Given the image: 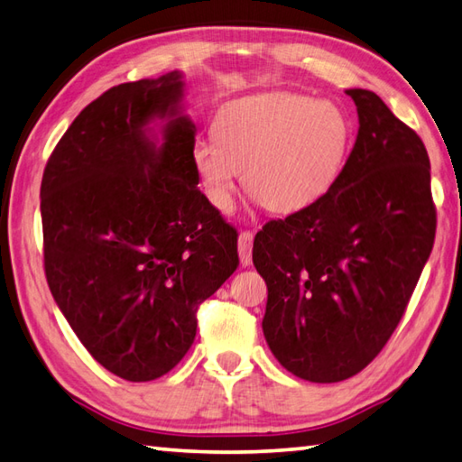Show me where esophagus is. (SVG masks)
<instances>
[{
    "instance_id": "obj_1",
    "label": "esophagus",
    "mask_w": 462,
    "mask_h": 462,
    "mask_svg": "<svg viewBox=\"0 0 462 462\" xmlns=\"http://www.w3.org/2000/svg\"><path fill=\"white\" fill-rule=\"evenodd\" d=\"M252 232H240L238 238V254H240V262L242 266H250L252 263Z\"/></svg>"
}]
</instances>
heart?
I'll return each mask as SVG.
<instances>
[{
    "label": "heart",
    "mask_w": 462,
    "mask_h": 462,
    "mask_svg": "<svg viewBox=\"0 0 462 462\" xmlns=\"http://www.w3.org/2000/svg\"><path fill=\"white\" fill-rule=\"evenodd\" d=\"M349 146V121L337 105L296 93L232 101L214 119V139L192 149L206 199L228 212L240 174L268 210L293 214L316 204L337 180Z\"/></svg>",
    "instance_id": "1"
}]
</instances>
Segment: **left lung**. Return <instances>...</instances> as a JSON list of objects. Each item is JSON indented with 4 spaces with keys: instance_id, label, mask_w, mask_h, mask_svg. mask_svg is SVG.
Returning a JSON list of instances; mask_svg holds the SVG:
<instances>
[{
    "instance_id": "1",
    "label": "left lung",
    "mask_w": 462,
    "mask_h": 462,
    "mask_svg": "<svg viewBox=\"0 0 462 462\" xmlns=\"http://www.w3.org/2000/svg\"><path fill=\"white\" fill-rule=\"evenodd\" d=\"M359 131L328 194L254 238L268 286L262 329L282 367L313 383L349 379L403 318L437 230L419 134L373 91H346Z\"/></svg>"
}]
</instances>
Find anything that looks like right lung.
I'll return each mask as SVG.
<instances>
[{"label":"right lung","mask_w":462,"mask_h":462,"mask_svg":"<svg viewBox=\"0 0 462 462\" xmlns=\"http://www.w3.org/2000/svg\"><path fill=\"white\" fill-rule=\"evenodd\" d=\"M184 91L180 71L113 87L77 115L42 180L53 300L87 351L134 383L186 356L199 306L238 268L236 230L199 190Z\"/></svg>","instance_id":"obj_1"}]
</instances>
